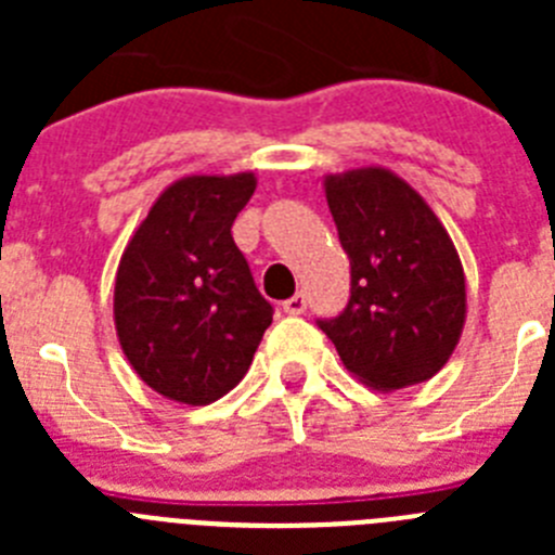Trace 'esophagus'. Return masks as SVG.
<instances>
[{
	"label": "esophagus",
	"mask_w": 555,
	"mask_h": 555,
	"mask_svg": "<svg viewBox=\"0 0 555 555\" xmlns=\"http://www.w3.org/2000/svg\"><path fill=\"white\" fill-rule=\"evenodd\" d=\"M283 311H286L288 317H297V313L306 311V294H294V297H288V300L283 302Z\"/></svg>",
	"instance_id": "esophagus-1"
}]
</instances>
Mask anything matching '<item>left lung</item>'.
Here are the masks:
<instances>
[{
	"label": "left lung",
	"instance_id": "left-lung-1",
	"mask_svg": "<svg viewBox=\"0 0 555 555\" xmlns=\"http://www.w3.org/2000/svg\"><path fill=\"white\" fill-rule=\"evenodd\" d=\"M327 208L350 258V302L320 327L341 364L375 391L425 384L467 320V281L430 205L384 166L325 175Z\"/></svg>",
	"mask_w": 555,
	"mask_h": 555
}]
</instances>
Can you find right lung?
<instances>
[{
    "instance_id": "add662e5",
    "label": "right lung",
    "mask_w": 555,
    "mask_h": 555,
    "mask_svg": "<svg viewBox=\"0 0 555 555\" xmlns=\"http://www.w3.org/2000/svg\"><path fill=\"white\" fill-rule=\"evenodd\" d=\"M255 185L253 171L175 180L121 253L116 336L135 375L175 403L228 395L272 325V306L230 233Z\"/></svg>"
}]
</instances>
